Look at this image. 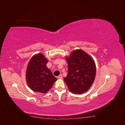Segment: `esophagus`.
<instances>
[{"label":"esophagus","mask_w":125,"mask_h":125,"mask_svg":"<svg viewBox=\"0 0 125 125\" xmlns=\"http://www.w3.org/2000/svg\"><path fill=\"white\" fill-rule=\"evenodd\" d=\"M58 78L60 79H62V75H60L59 76H58Z\"/></svg>","instance_id":"obj_1"}]
</instances>
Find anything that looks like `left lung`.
Here are the masks:
<instances>
[{
  "label": "left lung",
  "mask_w": 125,
  "mask_h": 125,
  "mask_svg": "<svg viewBox=\"0 0 125 125\" xmlns=\"http://www.w3.org/2000/svg\"><path fill=\"white\" fill-rule=\"evenodd\" d=\"M65 59L68 62V72L64 81L69 90L75 94L86 92L95 77L96 68L94 59L81 49L74 50Z\"/></svg>",
  "instance_id": "obj_1"
}]
</instances>
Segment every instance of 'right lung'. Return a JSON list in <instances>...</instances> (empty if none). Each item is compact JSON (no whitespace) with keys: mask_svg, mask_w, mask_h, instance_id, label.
I'll use <instances>...</instances> for the list:
<instances>
[{"mask_svg":"<svg viewBox=\"0 0 125 125\" xmlns=\"http://www.w3.org/2000/svg\"><path fill=\"white\" fill-rule=\"evenodd\" d=\"M48 60L40 53L34 55L29 62L26 78L29 87L35 92L46 94L57 78L47 67Z\"/></svg>","mask_w":125,"mask_h":125,"instance_id":"add662e5","label":"right lung"}]
</instances>
